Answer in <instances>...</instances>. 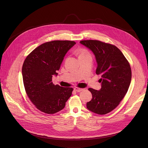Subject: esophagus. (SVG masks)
Returning a JSON list of instances; mask_svg holds the SVG:
<instances>
[{"label":"esophagus","instance_id":"esophagus-1","mask_svg":"<svg viewBox=\"0 0 148 148\" xmlns=\"http://www.w3.org/2000/svg\"><path fill=\"white\" fill-rule=\"evenodd\" d=\"M83 88H79V87H75V88H74V90L75 91H77V92H81V91H83Z\"/></svg>","mask_w":148,"mask_h":148}]
</instances>
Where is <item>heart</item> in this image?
Segmentation results:
<instances>
[{
    "label": "heart",
    "instance_id": "heart-1",
    "mask_svg": "<svg viewBox=\"0 0 148 148\" xmlns=\"http://www.w3.org/2000/svg\"><path fill=\"white\" fill-rule=\"evenodd\" d=\"M89 53L88 51L84 49H82L79 50V56H85V55H88Z\"/></svg>",
    "mask_w": 148,
    "mask_h": 148
}]
</instances>
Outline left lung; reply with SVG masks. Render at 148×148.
Instances as JSON below:
<instances>
[{
	"instance_id": "8db88e82",
	"label": "left lung",
	"mask_w": 148,
	"mask_h": 148,
	"mask_svg": "<svg viewBox=\"0 0 148 148\" xmlns=\"http://www.w3.org/2000/svg\"><path fill=\"white\" fill-rule=\"evenodd\" d=\"M80 43L90 49L97 62L96 74L100 75L101 88L99 91L88 88L92 99L87 108L99 114H107L114 110L127 92L132 78L128 61L115 46L95 40H82Z\"/></svg>"
}]
</instances>
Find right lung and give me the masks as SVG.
I'll return each instance as SVG.
<instances>
[{
    "label": "right lung",
    "instance_id": "1",
    "mask_svg": "<svg viewBox=\"0 0 148 148\" xmlns=\"http://www.w3.org/2000/svg\"><path fill=\"white\" fill-rule=\"evenodd\" d=\"M76 43L54 40L41 45L26 58L22 67L23 84L27 95L37 109L53 114L64 108L73 88L54 85L53 75H57L67 52Z\"/></svg>",
    "mask_w": 148,
    "mask_h": 148
}]
</instances>
